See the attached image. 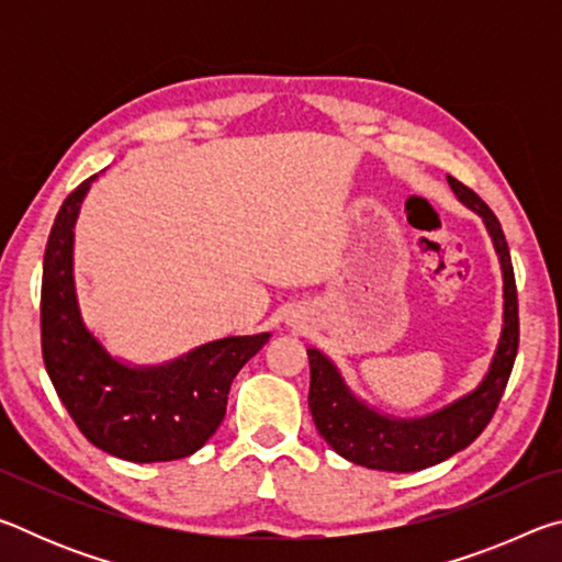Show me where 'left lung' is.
I'll return each mask as SVG.
<instances>
[{
    "instance_id": "left-lung-1",
    "label": "left lung",
    "mask_w": 562,
    "mask_h": 562,
    "mask_svg": "<svg viewBox=\"0 0 562 562\" xmlns=\"http://www.w3.org/2000/svg\"><path fill=\"white\" fill-rule=\"evenodd\" d=\"M449 186L459 201L479 213L486 223L493 247H496L503 270V331L486 379L469 396L424 418H386L372 412L349 392L341 382L337 367L310 347V412L322 439L335 449L341 459L374 471L408 473L429 469L449 456L459 453L479 439L496 414L498 402L513 372L518 355V290L516 274L508 252L506 235L491 207L473 193L469 186L449 176Z\"/></svg>"
}]
</instances>
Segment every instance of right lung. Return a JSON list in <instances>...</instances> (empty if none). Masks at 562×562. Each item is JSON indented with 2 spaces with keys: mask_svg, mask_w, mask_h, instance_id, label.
<instances>
[{
  "mask_svg": "<svg viewBox=\"0 0 562 562\" xmlns=\"http://www.w3.org/2000/svg\"><path fill=\"white\" fill-rule=\"evenodd\" d=\"M91 180H83L66 198L46 243L42 274L46 374L74 424L97 449L133 463L186 459L221 426L235 374L270 335L207 341L164 367L133 369L113 359L83 327L71 274L74 223Z\"/></svg>",
  "mask_w": 562,
  "mask_h": 562,
  "instance_id": "1",
  "label": "right lung"
}]
</instances>
